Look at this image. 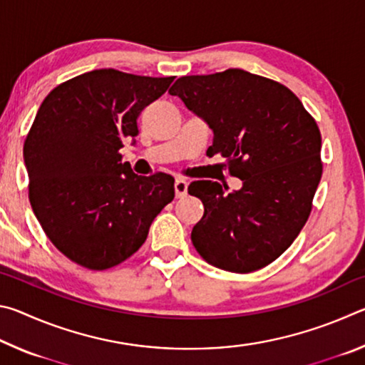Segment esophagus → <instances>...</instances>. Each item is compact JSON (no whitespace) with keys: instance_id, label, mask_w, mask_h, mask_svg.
<instances>
[{"instance_id":"34e87169","label":"esophagus","mask_w":365,"mask_h":365,"mask_svg":"<svg viewBox=\"0 0 365 365\" xmlns=\"http://www.w3.org/2000/svg\"><path fill=\"white\" fill-rule=\"evenodd\" d=\"M174 190H175V197H183L187 196V190H188V182L183 180V178H177L174 183Z\"/></svg>"}]
</instances>
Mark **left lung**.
<instances>
[{
  "instance_id": "1",
  "label": "left lung",
  "mask_w": 365,
  "mask_h": 365,
  "mask_svg": "<svg viewBox=\"0 0 365 365\" xmlns=\"http://www.w3.org/2000/svg\"><path fill=\"white\" fill-rule=\"evenodd\" d=\"M214 133L207 154H222L243 187L191 182L205 215L191 232L209 264L248 274L274 262L294 242L312 209L322 163L316 120L285 85L242 69L180 77L169 90Z\"/></svg>"
}]
</instances>
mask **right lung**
Returning a JSON list of instances; mask_svg holds the SVG:
<instances>
[{
    "mask_svg": "<svg viewBox=\"0 0 365 365\" xmlns=\"http://www.w3.org/2000/svg\"><path fill=\"white\" fill-rule=\"evenodd\" d=\"M172 80L98 69L43 100L24 143L29 200L46 237L71 261L91 270L123 262L174 200V178L133 174L119 153L123 141L135 145L140 113Z\"/></svg>",
    "mask_w": 365,
    "mask_h": 365,
    "instance_id": "obj_1",
    "label": "right lung"
}]
</instances>
